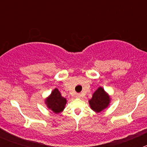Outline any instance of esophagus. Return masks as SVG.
I'll return each mask as SVG.
<instances>
[{
    "instance_id": "esophagus-1",
    "label": "esophagus",
    "mask_w": 147,
    "mask_h": 147,
    "mask_svg": "<svg viewBox=\"0 0 147 147\" xmlns=\"http://www.w3.org/2000/svg\"><path fill=\"white\" fill-rule=\"evenodd\" d=\"M80 97H81V95L79 94V93H77V94L76 95V98H80Z\"/></svg>"
}]
</instances>
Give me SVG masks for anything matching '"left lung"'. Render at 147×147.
Instances as JSON below:
<instances>
[{"instance_id": "left-lung-1", "label": "left lung", "mask_w": 147, "mask_h": 147, "mask_svg": "<svg viewBox=\"0 0 147 147\" xmlns=\"http://www.w3.org/2000/svg\"><path fill=\"white\" fill-rule=\"evenodd\" d=\"M88 103L91 110L98 113L110 106L111 97L102 87H98V89L93 93L92 98L88 101Z\"/></svg>"}]
</instances>
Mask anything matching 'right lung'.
I'll list each match as a JSON object with an SVG mask.
<instances>
[{"mask_svg": "<svg viewBox=\"0 0 147 147\" xmlns=\"http://www.w3.org/2000/svg\"><path fill=\"white\" fill-rule=\"evenodd\" d=\"M46 107L56 114H59L64 110L67 104V99L62 96L57 88H54L49 96L45 98Z\"/></svg>", "mask_w": 147, "mask_h": 147, "instance_id": "1", "label": "right lung"}]
</instances>
